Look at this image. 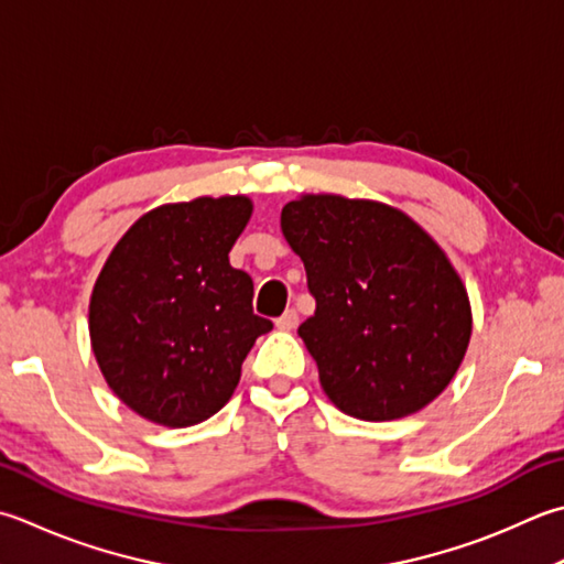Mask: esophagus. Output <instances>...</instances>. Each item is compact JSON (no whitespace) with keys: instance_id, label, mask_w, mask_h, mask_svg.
<instances>
[{"instance_id":"obj_1","label":"esophagus","mask_w":564,"mask_h":564,"mask_svg":"<svg viewBox=\"0 0 564 564\" xmlns=\"http://www.w3.org/2000/svg\"><path fill=\"white\" fill-rule=\"evenodd\" d=\"M275 327L279 329H295L297 327V313L293 311V307H289V311L275 319Z\"/></svg>"}]
</instances>
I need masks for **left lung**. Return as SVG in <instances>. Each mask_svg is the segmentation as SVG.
Segmentation results:
<instances>
[{
	"mask_svg": "<svg viewBox=\"0 0 564 564\" xmlns=\"http://www.w3.org/2000/svg\"><path fill=\"white\" fill-rule=\"evenodd\" d=\"M281 229L317 305L297 335L329 401L361 421L435 401L471 335L469 297L443 249L399 209L339 195L291 200Z\"/></svg>",
	"mask_w": 564,
	"mask_h": 564,
	"instance_id": "8db88e82",
	"label": "left lung"
}]
</instances>
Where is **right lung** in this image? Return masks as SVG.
<instances>
[{
  "instance_id": "obj_1",
  "label": "right lung",
  "mask_w": 564,
  "mask_h": 564,
  "mask_svg": "<svg viewBox=\"0 0 564 564\" xmlns=\"http://www.w3.org/2000/svg\"><path fill=\"white\" fill-rule=\"evenodd\" d=\"M249 215L239 195L151 209L99 273L93 351L109 389L147 421L187 427L215 415L273 327L253 315L251 275L229 267Z\"/></svg>"
}]
</instances>
